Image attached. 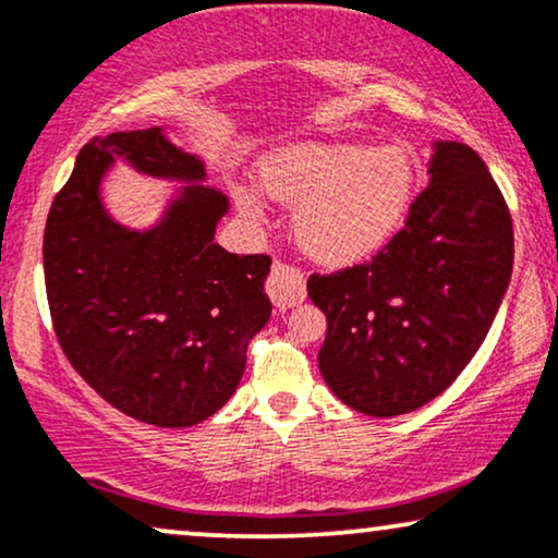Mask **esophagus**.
I'll return each instance as SVG.
<instances>
[{"mask_svg":"<svg viewBox=\"0 0 558 558\" xmlns=\"http://www.w3.org/2000/svg\"><path fill=\"white\" fill-rule=\"evenodd\" d=\"M267 296L272 299V304L286 312V308L301 304L306 299V280L299 270H291L286 265H272L270 278H267Z\"/></svg>","mask_w":558,"mask_h":558,"instance_id":"esophagus-1","label":"esophagus"}]
</instances>
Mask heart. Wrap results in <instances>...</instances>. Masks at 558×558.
I'll return each mask as SVG.
<instances>
[{
    "mask_svg": "<svg viewBox=\"0 0 558 558\" xmlns=\"http://www.w3.org/2000/svg\"><path fill=\"white\" fill-rule=\"evenodd\" d=\"M262 190L293 210V239L308 259L351 267L377 257L398 236L415 197V166L400 147L304 143L259 166ZM241 213L257 218L262 194L233 190Z\"/></svg>",
    "mask_w": 558,
    "mask_h": 558,
    "instance_id": "heart-1",
    "label": "heart"
}]
</instances>
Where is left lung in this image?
Instances as JSON below:
<instances>
[{"instance_id": "8db88e82", "label": "left lung", "mask_w": 558, "mask_h": 558, "mask_svg": "<svg viewBox=\"0 0 558 558\" xmlns=\"http://www.w3.org/2000/svg\"><path fill=\"white\" fill-rule=\"evenodd\" d=\"M512 259V215L486 163L462 143H434L428 186L398 236L372 262L308 278L327 317V387L374 418L426 405L486 340Z\"/></svg>"}]
</instances>
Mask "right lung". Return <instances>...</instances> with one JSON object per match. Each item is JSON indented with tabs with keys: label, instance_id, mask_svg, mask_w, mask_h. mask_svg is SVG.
<instances>
[{
	"label": "right lung",
	"instance_id": "add662e5",
	"mask_svg": "<svg viewBox=\"0 0 558 558\" xmlns=\"http://www.w3.org/2000/svg\"><path fill=\"white\" fill-rule=\"evenodd\" d=\"M117 157L187 184L156 227L126 229L105 210L99 184ZM203 181V160L160 126L113 132L80 150L46 218V296L64 355L117 411L163 428L199 424L231 400L272 312L270 257L215 244L228 197Z\"/></svg>",
	"mask_w": 558,
	"mask_h": 558
}]
</instances>
